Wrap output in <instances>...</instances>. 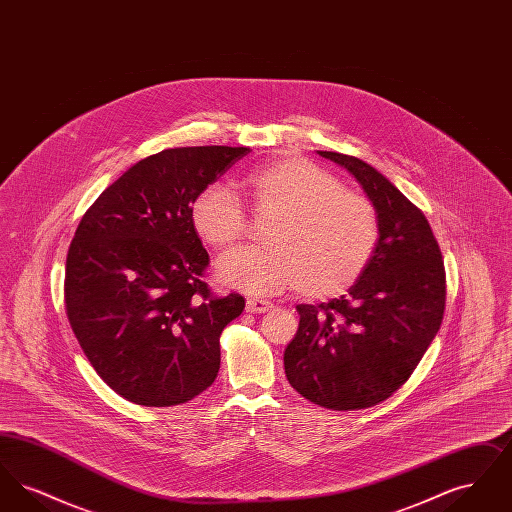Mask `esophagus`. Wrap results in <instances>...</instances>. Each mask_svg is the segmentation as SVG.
Here are the masks:
<instances>
[{
  "label": "esophagus",
  "instance_id": "1",
  "mask_svg": "<svg viewBox=\"0 0 512 512\" xmlns=\"http://www.w3.org/2000/svg\"><path fill=\"white\" fill-rule=\"evenodd\" d=\"M245 309H247V313H268L274 309V305L263 297H249L245 301Z\"/></svg>",
  "mask_w": 512,
  "mask_h": 512
}]
</instances>
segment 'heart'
I'll use <instances>...</instances> for the list:
<instances>
[{
    "mask_svg": "<svg viewBox=\"0 0 512 512\" xmlns=\"http://www.w3.org/2000/svg\"><path fill=\"white\" fill-rule=\"evenodd\" d=\"M240 190L255 215H272L263 240L217 265V280L249 293H267L295 284L297 292L326 299L353 288L380 242V220L363 195L315 163L282 155L247 172ZM195 232L217 251L242 242L244 205L234 190L209 184L190 207Z\"/></svg>",
    "mask_w": 512,
    "mask_h": 512,
    "instance_id": "heart-1",
    "label": "heart"
}]
</instances>
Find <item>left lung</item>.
<instances>
[{
  "label": "left lung",
  "mask_w": 512,
  "mask_h": 512,
  "mask_svg": "<svg viewBox=\"0 0 512 512\" xmlns=\"http://www.w3.org/2000/svg\"><path fill=\"white\" fill-rule=\"evenodd\" d=\"M320 157L351 172L380 220V242L349 295L297 305L299 328L284 351L293 390L320 407H374L399 390L438 334L445 268L424 213L365 161Z\"/></svg>",
  "instance_id": "obj_1"
}]
</instances>
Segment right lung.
Instances as JSON below:
<instances>
[{
    "mask_svg": "<svg viewBox=\"0 0 512 512\" xmlns=\"http://www.w3.org/2000/svg\"><path fill=\"white\" fill-rule=\"evenodd\" d=\"M249 147L165 149L115 180L80 220L67 255L65 305L101 380L144 407L180 405L220 368V334L242 315L240 293L213 297L195 195Z\"/></svg>",
    "mask_w": 512,
    "mask_h": 512,
    "instance_id": "obj_1",
    "label": "right lung"
}]
</instances>
